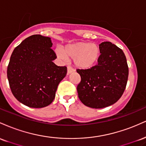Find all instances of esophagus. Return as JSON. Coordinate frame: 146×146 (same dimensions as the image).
Masks as SVG:
<instances>
[{
    "label": "esophagus",
    "instance_id": "34e87169",
    "mask_svg": "<svg viewBox=\"0 0 146 146\" xmlns=\"http://www.w3.org/2000/svg\"><path fill=\"white\" fill-rule=\"evenodd\" d=\"M75 71V70H74V68H73L71 67V66H67V75H68V74H70V73H73V72H74Z\"/></svg>",
    "mask_w": 146,
    "mask_h": 146
}]
</instances>
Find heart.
Segmentation results:
<instances>
[{
    "instance_id": "obj_1",
    "label": "heart",
    "mask_w": 146,
    "mask_h": 146,
    "mask_svg": "<svg viewBox=\"0 0 146 146\" xmlns=\"http://www.w3.org/2000/svg\"><path fill=\"white\" fill-rule=\"evenodd\" d=\"M56 53L58 58L62 60L68 58L74 60L77 67L81 69H89L95 66L101 56V48L96 43L78 42L68 44L64 50L57 48Z\"/></svg>"
}]
</instances>
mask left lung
I'll return each mask as SVG.
<instances>
[{
	"label": "left lung",
	"instance_id": "1",
	"mask_svg": "<svg viewBox=\"0 0 146 146\" xmlns=\"http://www.w3.org/2000/svg\"><path fill=\"white\" fill-rule=\"evenodd\" d=\"M99 46L101 56L98 64L89 69H77L81 77L78 97L86 106L102 108L113 104L124 92L128 66L123 51L110 42Z\"/></svg>",
	"mask_w": 146,
	"mask_h": 146
}]
</instances>
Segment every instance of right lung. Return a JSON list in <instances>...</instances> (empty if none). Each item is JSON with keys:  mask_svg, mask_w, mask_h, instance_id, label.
Instances as JSON below:
<instances>
[{"mask_svg": "<svg viewBox=\"0 0 146 146\" xmlns=\"http://www.w3.org/2000/svg\"><path fill=\"white\" fill-rule=\"evenodd\" d=\"M51 38L33 35L14 48L7 66L11 93L31 108H43L52 103L58 84L66 76V66L53 62L57 56Z\"/></svg>", "mask_w": 146, "mask_h": 146, "instance_id": "add662e5", "label": "right lung"}]
</instances>
